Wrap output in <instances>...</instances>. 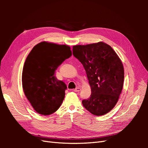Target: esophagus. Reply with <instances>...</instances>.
Segmentation results:
<instances>
[{"label":"esophagus","mask_w":148,"mask_h":148,"mask_svg":"<svg viewBox=\"0 0 148 148\" xmlns=\"http://www.w3.org/2000/svg\"><path fill=\"white\" fill-rule=\"evenodd\" d=\"M80 90H81V88H79V87H77V88H76L75 89H74L73 91L75 92H79V91H80Z\"/></svg>","instance_id":"1"}]
</instances>
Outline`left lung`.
<instances>
[{
	"label": "left lung",
	"mask_w": 148,
	"mask_h": 148,
	"mask_svg": "<svg viewBox=\"0 0 148 148\" xmlns=\"http://www.w3.org/2000/svg\"><path fill=\"white\" fill-rule=\"evenodd\" d=\"M73 55L83 64L91 89L90 97L82 101L84 108L97 116L109 112L123 85L124 69L119 57L103 42L74 46Z\"/></svg>",
	"instance_id": "obj_1"
}]
</instances>
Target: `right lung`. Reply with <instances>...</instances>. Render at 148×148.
<instances>
[{
    "label": "right lung",
    "instance_id": "obj_1",
    "mask_svg": "<svg viewBox=\"0 0 148 148\" xmlns=\"http://www.w3.org/2000/svg\"><path fill=\"white\" fill-rule=\"evenodd\" d=\"M71 54L69 46L43 41L36 44L26 57L22 86L26 98L38 114H52L63 102L66 86L57 79L55 71Z\"/></svg>",
    "mask_w": 148,
    "mask_h": 148
}]
</instances>
